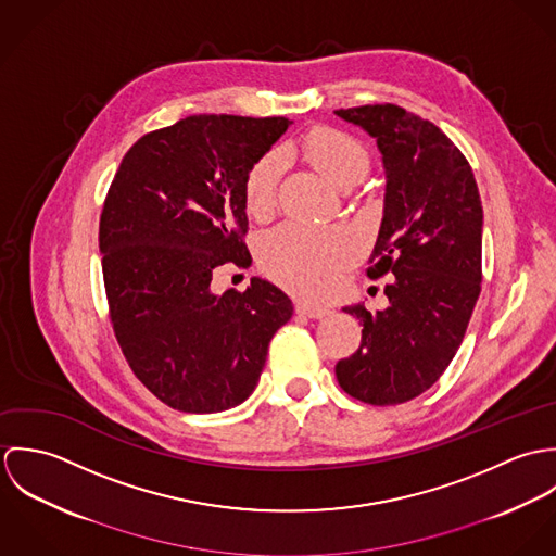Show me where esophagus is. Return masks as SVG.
<instances>
[{"label": "esophagus", "mask_w": 556, "mask_h": 556, "mask_svg": "<svg viewBox=\"0 0 556 556\" xmlns=\"http://www.w3.org/2000/svg\"><path fill=\"white\" fill-rule=\"evenodd\" d=\"M295 313H298L300 317L306 318H323L329 315V311H327V308L311 306V304H298V306H295Z\"/></svg>", "instance_id": "1"}]
</instances>
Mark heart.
Wrapping results in <instances>:
<instances>
[{
  "label": "heart",
  "mask_w": 556,
  "mask_h": 556,
  "mask_svg": "<svg viewBox=\"0 0 556 556\" xmlns=\"http://www.w3.org/2000/svg\"><path fill=\"white\" fill-rule=\"evenodd\" d=\"M318 173L340 186L349 177H362L368 166L364 146L329 126H318L302 135L293 148ZM280 159L267 152L252 162L243 179V205L252 216H265L276 201ZM359 241L346 227L315 229L300 223H285L258 239L256 258L261 269L287 291L320 300L329 295L342 271L355 261Z\"/></svg>",
  "instance_id": "heart-1"
}]
</instances>
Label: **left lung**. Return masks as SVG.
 I'll return each mask as SVG.
<instances>
[{"label":"left lung","instance_id":"1","mask_svg":"<svg viewBox=\"0 0 556 556\" xmlns=\"http://www.w3.org/2000/svg\"><path fill=\"white\" fill-rule=\"evenodd\" d=\"M336 115L377 139L383 156V220L366 274H394L386 311L344 308L364 329L336 379L362 402L400 404L439 381L465 338L481 291V199L471 164L432 122L396 104Z\"/></svg>","mask_w":556,"mask_h":556}]
</instances>
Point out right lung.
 I'll use <instances>...</instances> for the list:
<instances>
[{
  "instance_id": "1",
  "label": "right lung",
  "mask_w": 556,
  "mask_h": 556,
  "mask_svg": "<svg viewBox=\"0 0 556 556\" xmlns=\"http://www.w3.org/2000/svg\"><path fill=\"white\" fill-rule=\"evenodd\" d=\"M287 117L190 115L141 137L100 216L115 338L137 379L170 408L218 413L258 383L274 333L293 315L271 282L212 293L225 265H250L243 179Z\"/></svg>"
}]
</instances>
